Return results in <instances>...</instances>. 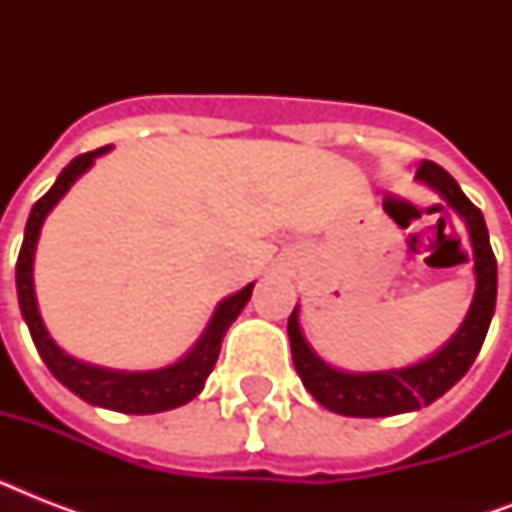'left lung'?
<instances>
[{"mask_svg":"<svg viewBox=\"0 0 512 512\" xmlns=\"http://www.w3.org/2000/svg\"><path fill=\"white\" fill-rule=\"evenodd\" d=\"M417 180L428 183L433 191L441 193L468 225L473 260H476V297H473L468 319L460 327V332L452 337V342H446L436 356H430L428 361H420V364L406 366V369L369 374L337 372V369L324 364L313 353L311 345L305 342L295 308L287 324L295 369L305 390H311V396L321 406H327L337 414L390 417V414L414 412L420 406L433 404L438 396H444L446 390L452 388L454 382L462 380V374L473 366L478 350L486 340L489 324H492L494 303H497V260H494L481 209L462 193L457 180L436 162L422 159L417 164Z\"/></svg>","mask_w":512,"mask_h":512,"instance_id":"1","label":"left lung"}]
</instances>
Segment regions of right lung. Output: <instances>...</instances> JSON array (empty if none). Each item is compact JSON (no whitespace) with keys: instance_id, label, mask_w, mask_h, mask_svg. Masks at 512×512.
I'll return each instance as SVG.
<instances>
[{"instance_id":"1","label":"right lung","mask_w":512,"mask_h":512,"mask_svg":"<svg viewBox=\"0 0 512 512\" xmlns=\"http://www.w3.org/2000/svg\"><path fill=\"white\" fill-rule=\"evenodd\" d=\"M106 148L90 151V154L76 156L74 162L68 164L66 170L60 172L55 185L44 193L42 199L36 201L31 215H28L26 233H23V244H20L18 265H15V284H18V300L20 313L28 324L31 340H34L39 356L47 364L55 377L66 385L71 393L84 398L87 404L103 406V409H114V412L124 414H156L175 409V406L188 404L191 398H196L207 382L209 372L215 369V361L220 356V342H223L225 332L233 324V319L239 316L241 308L247 305L252 297V287H247L231 295L228 300L217 305L215 316L209 321L207 332L196 342V348L185 358H180L177 364L167 366V369H156V372H116V369H100V366L84 364L76 361L68 353L52 342L47 335V329L42 324L39 308H36L34 297V249L39 231L47 212L60 201V196L74 185V180L82 175L84 170H90V164L95 162V156L106 154Z\"/></svg>"}]
</instances>
